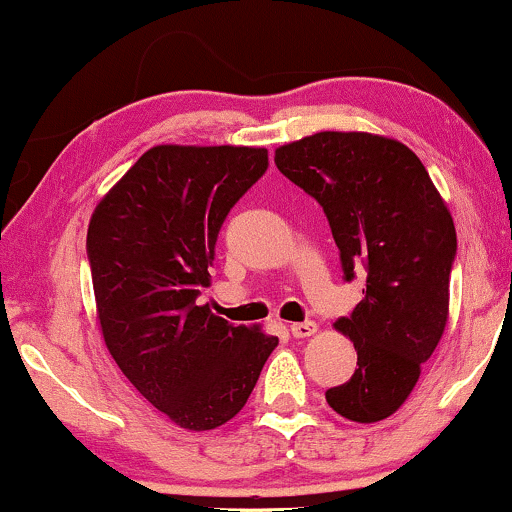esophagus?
<instances>
[{"label":"esophagus","instance_id":"34e87169","mask_svg":"<svg viewBox=\"0 0 512 512\" xmlns=\"http://www.w3.org/2000/svg\"><path fill=\"white\" fill-rule=\"evenodd\" d=\"M317 332V325L313 320H305V322H293L291 325V334L296 339H305V337H313Z\"/></svg>","mask_w":512,"mask_h":512}]
</instances>
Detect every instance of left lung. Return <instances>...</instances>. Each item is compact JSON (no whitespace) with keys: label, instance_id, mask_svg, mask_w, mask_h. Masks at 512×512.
Listing matches in <instances>:
<instances>
[{"label":"left lung","instance_id":"left-lung-1","mask_svg":"<svg viewBox=\"0 0 512 512\" xmlns=\"http://www.w3.org/2000/svg\"><path fill=\"white\" fill-rule=\"evenodd\" d=\"M291 182L330 221L344 279L366 269V296L334 330L354 342L356 370L325 392L344 419L392 416L419 383L448 325L457 236L448 204L419 156L368 132H317L274 151Z\"/></svg>","mask_w":512,"mask_h":512}]
</instances>
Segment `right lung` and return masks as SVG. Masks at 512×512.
Returning <instances> with one entry per match:
<instances>
[{"mask_svg": "<svg viewBox=\"0 0 512 512\" xmlns=\"http://www.w3.org/2000/svg\"><path fill=\"white\" fill-rule=\"evenodd\" d=\"M267 166V149L255 146H154L88 223L105 346L129 383L187 431L231 421L279 344L197 305L228 211Z\"/></svg>", "mask_w": 512, "mask_h": 512, "instance_id": "add662e5", "label": "right lung"}]
</instances>
